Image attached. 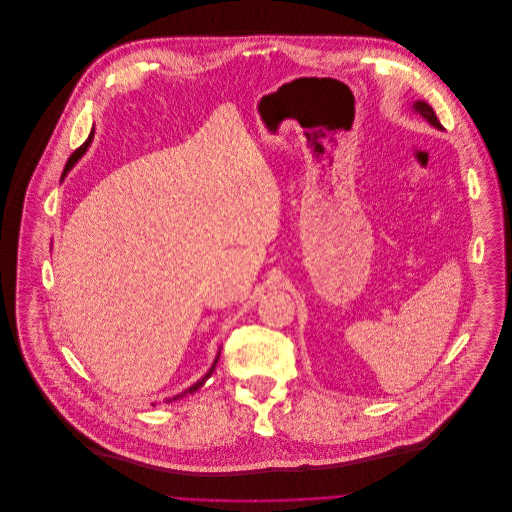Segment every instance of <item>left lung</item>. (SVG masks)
<instances>
[{
    "label": "left lung",
    "instance_id": "1",
    "mask_svg": "<svg viewBox=\"0 0 512 512\" xmlns=\"http://www.w3.org/2000/svg\"><path fill=\"white\" fill-rule=\"evenodd\" d=\"M412 111H414L416 115H420L422 119H426L432 127H436V129H440V131H442V125H440V121H438V117H436L434 109L428 105L426 100H416L414 105H412Z\"/></svg>",
    "mask_w": 512,
    "mask_h": 512
}]
</instances>
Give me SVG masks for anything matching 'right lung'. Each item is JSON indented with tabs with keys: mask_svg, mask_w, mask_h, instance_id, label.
<instances>
[{
	"mask_svg": "<svg viewBox=\"0 0 512 512\" xmlns=\"http://www.w3.org/2000/svg\"><path fill=\"white\" fill-rule=\"evenodd\" d=\"M92 137H94V129L90 131V135H88V139H86V141L82 143V147H78V149H76V151H74V153L70 155V159H68V163H66V167H64L62 179H64V177H66V173H68V171H70V169H72V167L76 165V161H78V159H80V157H82V155L86 153L88 145L92 143ZM218 359H220V351H218V355H216V359H214V363H212V367L208 369V373H206V375H203V377H199V379H197V381H195L193 385H189V387H187L185 391H181V393H177V395H173V397H167L165 401H175L177 397H183V395H187V393H193V391H197V389H199V387H201L203 383H206V381H208V377H212V373H214V369H216V365H218Z\"/></svg>",
	"mask_w": 512,
	"mask_h": 512,
	"instance_id": "obj_1",
	"label": "right lung"
}]
</instances>
